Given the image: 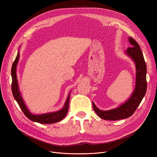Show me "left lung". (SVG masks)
<instances>
[{"instance_id": "obj_1", "label": "left lung", "mask_w": 157, "mask_h": 157, "mask_svg": "<svg viewBox=\"0 0 157 157\" xmlns=\"http://www.w3.org/2000/svg\"><path fill=\"white\" fill-rule=\"evenodd\" d=\"M131 44L126 52L134 60L136 66V84L135 90L130 99L119 107L109 111H101L92 102L94 111L104 120L117 121L124 119L132 116L140 105L147 91L146 73L147 66L143 53L138 43L132 37H129Z\"/></svg>"}]
</instances>
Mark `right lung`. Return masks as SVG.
<instances>
[{"label":"right lung","instance_id":"add662e5","mask_svg":"<svg viewBox=\"0 0 157 157\" xmlns=\"http://www.w3.org/2000/svg\"><path fill=\"white\" fill-rule=\"evenodd\" d=\"M19 58H20V53L17 52L16 59L13 61L12 69H11V74H12V92L13 94V98H15L16 101L18 103L19 106H20V107L21 108L23 113H24V115L31 121L41 123V124H52V123L59 122L62 119H63L64 117L67 115V113L68 112L70 94H69L67 100H66L63 108L59 111L35 115L31 114L29 112V111L28 110L25 104L24 103V102H23V99L21 97V95L20 92H19V88H18L17 80V77H16V66L18 62Z\"/></svg>","mask_w":157,"mask_h":157}]
</instances>
